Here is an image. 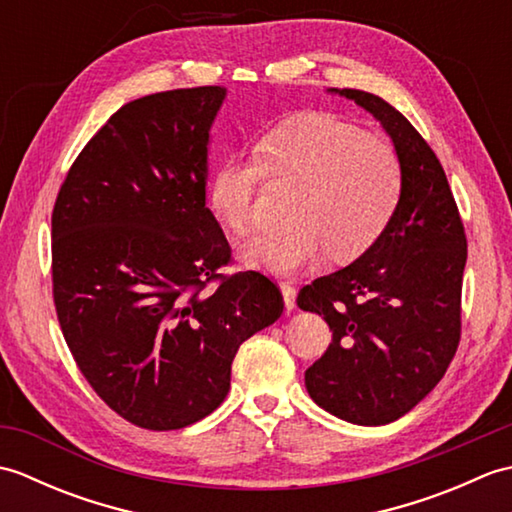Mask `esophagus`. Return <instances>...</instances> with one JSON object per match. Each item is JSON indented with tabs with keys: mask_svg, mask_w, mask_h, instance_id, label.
I'll return each instance as SVG.
<instances>
[{
	"mask_svg": "<svg viewBox=\"0 0 512 512\" xmlns=\"http://www.w3.org/2000/svg\"><path fill=\"white\" fill-rule=\"evenodd\" d=\"M281 295H284L286 310H292V308H295V303H297V288L292 286L290 281H284V284H281Z\"/></svg>",
	"mask_w": 512,
	"mask_h": 512,
	"instance_id": "obj_1",
	"label": "esophagus"
}]
</instances>
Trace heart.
<instances>
[{"label":"heart","mask_w":512,"mask_h":512,"mask_svg":"<svg viewBox=\"0 0 512 512\" xmlns=\"http://www.w3.org/2000/svg\"><path fill=\"white\" fill-rule=\"evenodd\" d=\"M266 178L299 184L284 231L262 233L244 248L248 264L292 275L332 257L347 262L383 235L402 195L396 147L330 114L290 118L270 129L255 156L224 158L209 180L213 215L235 235L255 226Z\"/></svg>","instance_id":"1"}]
</instances>
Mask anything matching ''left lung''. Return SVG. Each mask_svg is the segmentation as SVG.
<instances>
[{
    "label": "left lung",
    "instance_id": "left-lung-1",
    "mask_svg": "<svg viewBox=\"0 0 512 512\" xmlns=\"http://www.w3.org/2000/svg\"><path fill=\"white\" fill-rule=\"evenodd\" d=\"M332 92L361 105L394 140L402 195L383 235L354 264L299 290L297 306L332 330L330 347L306 369V387L325 411L376 427L416 407L458 352L466 233L418 129L376 94Z\"/></svg>",
    "mask_w": 512,
    "mask_h": 512
}]
</instances>
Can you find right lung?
Instances as JSON below:
<instances>
[{"label":"right lung","mask_w":512,"mask_h":512,"mask_svg":"<svg viewBox=\"0 0 512 512\" xmlns=\"http://www.w3.org/2000/svg\"><path fill=\"white\" fill-rule=\"evenodd\" d=\"M226 90L143 96L81 149L52 209V297L63 339L107 407L149 431L209 416L237 347L284 312L273 279L226 275L206 209L209 132Z\"/></svg>","instance_id":"add662e5"}]
</instances>
